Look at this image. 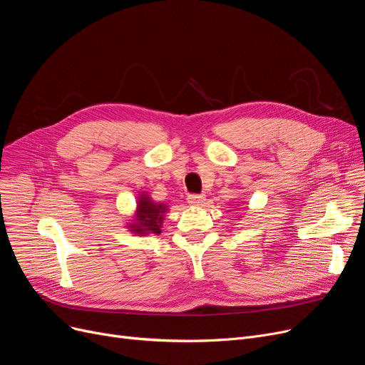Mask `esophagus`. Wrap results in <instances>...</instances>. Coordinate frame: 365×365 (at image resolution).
<instances>
[{"mask_svg":"<svg viewBox=\"0 0 365 365\" xmlns=\"http://www.w3.org/2000/svg\"><path fill=\"white\" fill-rule=\"evenodd\" d=\"M204 201H205V197H204V195L192 194V195L187 197V202L191 204V205H201Z\"/></svg>","mask_w":365,"mask_h":365,"instance_id":"34e87169","label":"esophagus"}]
</instances>
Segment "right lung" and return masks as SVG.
I'll use <instances>...</instances> for the list:
<instances>
[{
	"label": "right lung",
	"mask_w": 365,
	"mask_h": 365,
	"mask_svg": "<svg viewBox=\"0 0 365 365\" xmlns=\"http://www.w3.org/2000/svg\"><path fill=\"white\" fill-rule=\"evenodd\" d=\"M168 210V205L164 202H155L149 194L141 192L137 198V209L134 219L128 228L131 232L138 235L148 234H161L164 215Z\"/></svg>",
	"instance_id": "right-lung-1"
}]
</instances>
